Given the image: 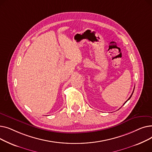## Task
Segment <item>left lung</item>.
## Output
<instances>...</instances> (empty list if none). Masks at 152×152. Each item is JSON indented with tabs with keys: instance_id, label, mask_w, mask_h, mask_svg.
I'll return each mask as SVG.
<instances>
[{
	"instance_id": "obj_1",
	"label": "left lung",
	"mask_w": 152,
	"mask_h": 152,
	"mask_svg": "<svg viewBox=\"0 0 152 152\" xmlns=\"http://www.w3.org/2000/svg\"><path fill=\"white\" fill-rule=\"evenodd\" d=\"M134 91H133V92H132V94H131V96H130V97H129V99H128V100H129V99H131V96H132V94H133V92H134ZM127 101H126V102H125V103H124V104H125V103H126V102H127Z\"/></svg>"
}]
</instances>
